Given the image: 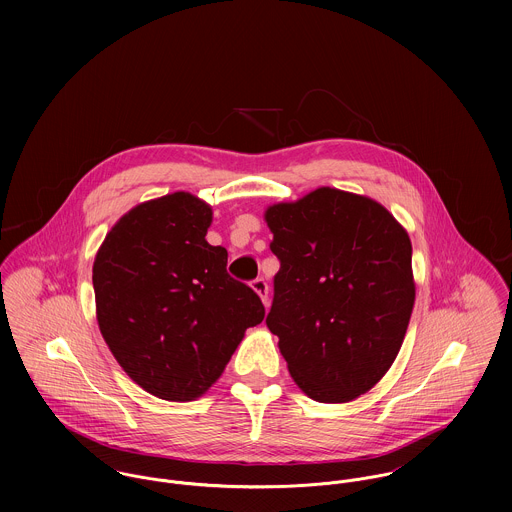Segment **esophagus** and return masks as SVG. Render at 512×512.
I'll list each match as a JSON object with an SVG mask.
<instances>
[{"instance_id":"obj_1","label":"esophagus","mask_w":512,"mask_h":512,"mask_svg":"<svg viewBox=\"0 0 512 512\" xmlns=\"http://www.w3.org/2000/svg\"><path fill=\"white\" fill-rule=\"evenodd\" d=\"M252 290L262 297L264 305H268V282H266L264 278H256V280L252 282Z\"/></svg>"}]
</instances>
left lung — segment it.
<instances>
[{
    "mask_svg": "<svg viewBox=\"0 0 512 512\" xmlns=\"http://www.w3.org/2000/svg\"><path fill=\"white\" fill-rule=\"evenodd\" d=\"M280 260L266 317L295 384L339 404L392 366L414 307L412 244L380 203L321 187L268 207Z\"/></svg>",
    "mask_w": 512,
    "mask_h": 512,
    "instance_id": "obj_1",
    "label": "left lung"
}]
</instances>
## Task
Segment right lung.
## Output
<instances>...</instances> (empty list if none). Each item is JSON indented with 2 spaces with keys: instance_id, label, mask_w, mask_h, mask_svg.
Returning a JSON list of instances; mask_svg holds the SVG:
<instances>
[{
  "instance_id": "1",
  "label": "right lung",
  "mask_w": 512,
  "mask_h": 512,
  "mask_svg": "<svg viewBox=\"0 0 512 512\" xmlns=\"http://www.w3.org/2000/svg\"><path fill=\"white\" fill-rule=\"evenodd\" d=\"M211 222L195 195H165L118 220L94 260L100 333L128 376L161 400L205 394L244 331L264 319L258 293L228 276L226 250L205 240Z\"/></svg>"
}]
</instances>
